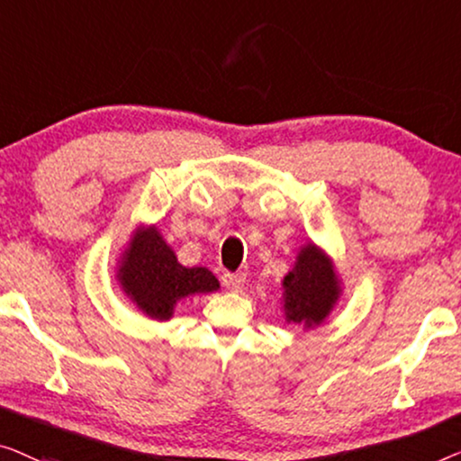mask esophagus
Listing matches in <instances>:
<instances>
[{
	"mask_svg": "<svg viewBox=\"0 0 461 461\" xmlns=\"http://www.w3.org/2000/svg\"><path fill=\"white\" fill-rule=\"evenodd\" d=\"M221 282L225 288L231 290V293H238V290H242V286H244L246 276L244 274H223Z\"/></svg>",
	"mask_w": 461,
	"mask_h": 461,
	"instance_id": "34e87169",
	"label": "esophagus"
}]
</instances>
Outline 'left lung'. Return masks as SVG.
Returning <instances> with one entry per match:
<instances>
[{
    "mask_svg": "<svg viewBox=\"0 0 461 461\" xmlns=\"http://www.w3.org/2000/svg\"><path fill=\"white\" fill-rule=\"evenodd\" d=\"M284 320L304 330L321 326L342 294V282L332 258L307 242L298 250L293 269L282 280Z\"/></svg>",
    "mask_w": 461,
    "mask_h": 461,
    "instance_id": "left-lung-1",
    "label": "left lung"
}]
</instances>
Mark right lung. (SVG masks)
Listing matches in <instances>:
<instances>
[{"mask_svg":"<svg viewBox=\"0 0 461 461\" xmlns=\"http://www.w3.org/2000/svg\"><path fill=\"white\" fill-rule=\"evenodd\" d=\"M116 282L141 313L157 321L173 317L175 304L219 290L206 267H184L157 225H140L116 263Z\"/></svg>","mask_w":461,"mask_h":461,"instance_id":"right-lung-1","label":"right lung"}]
</instances>
